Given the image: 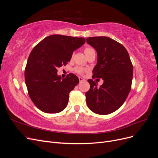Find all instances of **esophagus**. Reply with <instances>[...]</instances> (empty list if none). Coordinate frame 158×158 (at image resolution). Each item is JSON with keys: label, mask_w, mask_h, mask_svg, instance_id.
Listing matches in <instances>:
<instances>
[{"label": "esophagus", "mask_w": 158, "mask_h": 158, "mask_svg": "<svg viewBox=\"0 0 158 158\" xmlns=\"http://www.w3.org/2000/svg\"><path fill=\"white\" fill-rule=\"evenodd\" d=\"M78 78H79L80 82H84V81H85V80L83 78H82V77H79Z\"/></svg>", "instance_id": "obj_1"}]
</instances>
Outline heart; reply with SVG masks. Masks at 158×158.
<instances>
[{
	"label": "heart",
	"mask_w": 158,
	"mask_h": 158,
	"mask_svg": "<svg viewBox=\"0 0 158 158\" xmlns=\"http://www.w3.org/2000/svg\"><path fill=\"white\" fill-rule=\"evenodd\" d=\"M92 51H94V49L93 48H92V47H85V49H84V53H85V55H86V54L89 53V52H92ZM74 70H75V72H76V73L80 74H82L85 72V69H83L82 67H80V66H78V67H76Z\"/></svg>",
	"instance_id": "b5f03b06"
}]
</instances>
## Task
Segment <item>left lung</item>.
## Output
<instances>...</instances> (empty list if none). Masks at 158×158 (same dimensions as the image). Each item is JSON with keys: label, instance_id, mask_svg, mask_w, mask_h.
I'll return each instance as SVG.
<instances>
[{"label": "left lung", "instance_id": "obj_1", "mask_svg": "<svg viewBox=\"0 0 158 158\" xmlns=\"http://www.w3.org/2000/svg\"><path fill=\"white\" fill-rule=\"evenodd\" d=\"M86 41L96 50L97 64L92 78L103 80L98 87L92 79L85 93L87 106L94 113L108 114L120 107L131 89L133 66L127 49L122 44L107 37H88Z\"/></svg>", "mask_w": 158, "mask_h": 158}]
</instances>
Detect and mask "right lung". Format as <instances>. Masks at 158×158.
Wrapping results in <instances>:
<instances>
[{"label":"right lung","mask_w":158,"mask_h":158,"mask_svg":"<svg viewBox=\"0 0 158 158\" xmlns=\"http://www.w3.org/2000/svg\"><path fill=\"white\" fill-rule=\"evenodd\" d=\"M85 42L83 37L52 35L33 47L25 69V82L31 101L43 112L57 113L67 106L69 93L79 80L73 73L62 79L57 69L70 62L73 52Z\"/></svg>","instance_id":"add662e5"}]
</instances>
